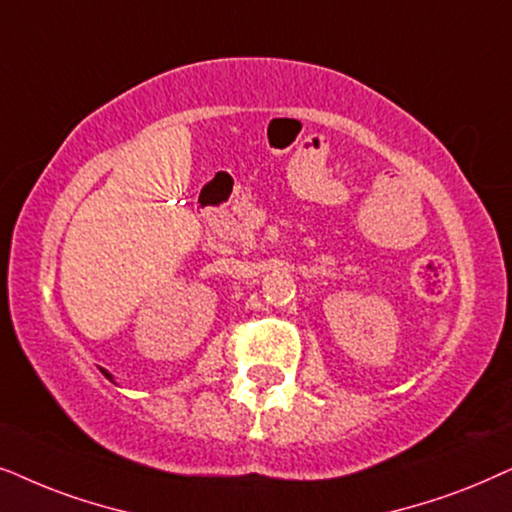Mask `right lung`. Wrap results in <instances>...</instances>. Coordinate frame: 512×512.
<instances>
[{"label": "right lung", "mask_w": 512, "mask_h": 512, "mask_svg": "<svg viewBox=\"0 0 512 512\" xmlns=\"http://www.w3.org/2000/svg\"><path fill=\"white\" fill-rule=\"evenodd\" d=\"M100 372H102V374H105V377H107L109 381H114V377H112V374H109L107 370H102V367H100Z\"/></svg>", "instance_id": "right-lung-1"}]
</instances>
